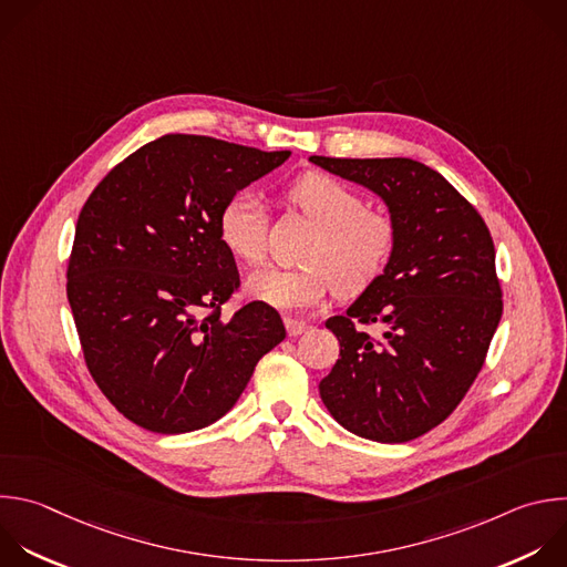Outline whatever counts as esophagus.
I'll return each mask as SVG.
<instances>
[{"label": "esophagus", "mask_w": 567, "mask_h": 567, "mask_svg": "<svg viewBox=\"0 0 567 567\" xmlns=\"http://www.w3.org/2000/svg\"><path fill=\"white\" fill-rule=\"evenodd\" d=\"M285 327L289 336H300L305 331H309V322L305 320H296V318H285Z\"/></svg>", "instance_id": "esophagus-1"}]
</instances>
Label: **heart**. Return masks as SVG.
Instances as JSON below:
<instances>
[{
    "instance_id": "1",
    "label": "heart",
    "mask_w": 567,
    "mask_h": 567,
    "mask_svg": "<svg viewBox=\"0 0 567 567\" xmlns=\"http://www.w3.org/2000/svg\"><path fill=\"white\" fill-rule=\"evenodd\" d=\"M287 200L318 227L307 254L309 267H267L249 276V296L280 311H300L320 305L333 287L358 293L385 271L396 249V225L381 212H369L353 188L311 171L289 184ZM265 234L267 218L258 196L236 194L223 205L218 236L236 258L262 262Z\"/></svg>"
}]
</instances>
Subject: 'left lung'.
Segmentation results:
<instances>
[{"instance_id": "left-lung-1", "label": "left lung", "mask_w": 567, "mask_h": 567, "mask_svg": "<svg viewBox=\"0 0 567 567\" xmlns=\"http://www.w3.org/2000/svg\"><path fill=\"white\" fill-rule=\"evenodd\" d=\"M309 162L369 188L396 225L385 271L344 316L324 322L340 358L318 385L320 399L355 436L419 439L463 401L498 327L492 236L456 188L416 159L311 155ZM373 321L375 337L357 327Z\"/></svg>"}]
</instances>
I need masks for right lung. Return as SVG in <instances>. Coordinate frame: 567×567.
<instances>
[{
  "label": "right lung",
  "mask_w": 567,
  "mask_h": 567,
  "mask_svg": "<svg viewBox=\"0 0 567 567\" xmlns=\"http://www.w3.org/2000/svg\"><path fill=\"white\" fill-rule=\"evenodd\" d=\"M289 155L162 135L89 196L66 296L93 381L135 425L184 434L216 423L258 360L282 342L278 311L260 300L220 316L240 276L218 236V214ZM203 308L215 311L203 317Z\"/></svg>",
  "instance_id": "right-lung-1"
}]
</instances>
